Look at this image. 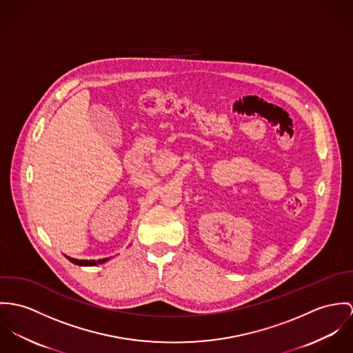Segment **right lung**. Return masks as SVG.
<instances>
[{
    "instance_id": "right-lung-1",
    "label": "right lung",
    "mask_w": 353,
    "mask_h": 353,
    "mask_svg": "<svg viewBox=\"0 0 353 353\" xmlns=\"http://www.w3.org/2000/svg\"><path fill=\"white\" fill-rule=\"evenodd\" d=\"M66 259H68L69 261H72L73 264H76V265H81V267H93V265L103 264V263H105V261H108V260H110V259H103V260H99V261H96V260H77V259L68 257V256H66Z\"/></svg>"
}]
</instances>
